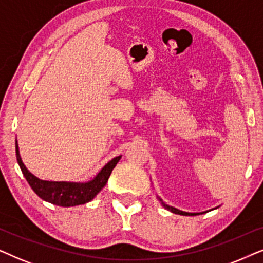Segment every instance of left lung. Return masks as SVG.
Returning <instances> with one entry per match:
<instances>
[{"label":"left lung","instance_id":"8db88e82","mask_svg":"<svg viewBox=\"0 0 263 263\" xmlns=\"http://www.w3.org/2000/svg\"><path fill=\"white\" fill-rule=\"evenodd\" d=\"M159 199H160L161 204L163 205V208H164V209H167V211H170V212L174 213V214H179V215H189V216H192V215H197V214H203V213H186V212L179 211V209H177V208H174V207H171V205H167L166 203H164V202L162 201V199H161L160 197H159Z\"/></svg>","mask_w":263,"mask_h":263}]
</instances>
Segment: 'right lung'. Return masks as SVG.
I'll return each mask as SVG.
<instances>
[{
    "label": "right lung",
    "mask_w": 263,
    "mask_h": 263,
    "mask_svg": "<svg viewBox=\"0 0 263 263\" xmlns=\"http://www.w3.org/2000/svg\"><path fill=\"white\" fill-rule=\"evenodd\" d=\"M15 152L17 163H19L20 170L31 189L36 192L38 197L52 203V204L60 205V207H73V205L85 204L90 202L104 187L111 171L121 159V156L114 157L101 170V172L92 180L87 181V183H69V181H48L38 179L32 173L29 172L25 164L23 163L17 142H15Z\"/></svg>",
    "instance_id": "1"
}]
</instances>
